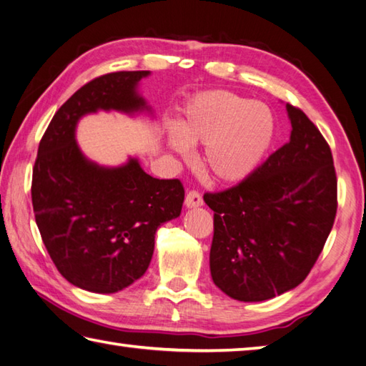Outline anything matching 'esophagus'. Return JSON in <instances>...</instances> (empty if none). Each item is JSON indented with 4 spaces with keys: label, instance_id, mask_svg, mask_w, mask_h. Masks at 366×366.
<instances>
[{
    "label": "esophagus",
    "instance_id": "34e87169",
    "mask_svg": "<svg viewBox=\"0 0 366 366\" xmlns=\"http://www.w3.org/2000/svg\"><path fill=\"white\" fill-rule=\"evenodd\" d=\"M184 205L188 208H194V207H200L204 205V199H202V194L196 189H191L186 194V199H184Z\"/></svg>",
    "mask_w": 366,
    "mask_h": 366
}]
</instances>
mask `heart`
<instances>
[{
    "mask_svg": "<svg viewBox=\"0 0 366 366\" xmlns=\"http://www.w3.org/2000/svg\"><path fill=\"white\" fill-rule=\"evenodd\" d=\"M273 136L274 118L265 104L213 89L186 106L169 142L184 156L188 144H205L202 161L208 174L219 182H238L264 159Z\"/></svg>",
    "mask_w": 366,
    "mask_h": 366,
    "instance_id": "heart-1",
    "label": "heart"
}]
</instances>
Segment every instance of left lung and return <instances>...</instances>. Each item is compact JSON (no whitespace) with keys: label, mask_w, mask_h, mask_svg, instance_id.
<instances>
[{"label":"left lung","mask_w":366,"mask_h":366,"mask_svg":"<svg viewBox=\"0 0 366 366\" xmlns=\"http://www.w3.org/2000/svg\"><path fill=\"white\" fill-rule=\"evenodd\" d=\"M286 107L287 144L232 188L204 194L214 212L213 282L240 302L268 300L300 285L337 216L330 145L302 109Z\"/></svg>","instance_id":"8db88e82"}]
</instances>
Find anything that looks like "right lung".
Listing matches in <instances>:
<instances>
[{"label": "right lung", "mask_w": 366, "mask_h": 366, "mask_svg": "<svg viewBox=\"0 0 366 366\" xmlns=\"http://www.w3.org/2000/svg\"><path fill=\"white\" fill-rule=\"evenodd\" d=\"M148 74L118 71L88 81L56 110L37 148L31 182L37 229L58 272L89 292H118L139 280L150 265L156 229L182 212L178 178H153L136 159L99 167L74 139L79 118L89 112L144 109L136 85Z\"/></svg>", "instance_id": "1"}]
</instances>
